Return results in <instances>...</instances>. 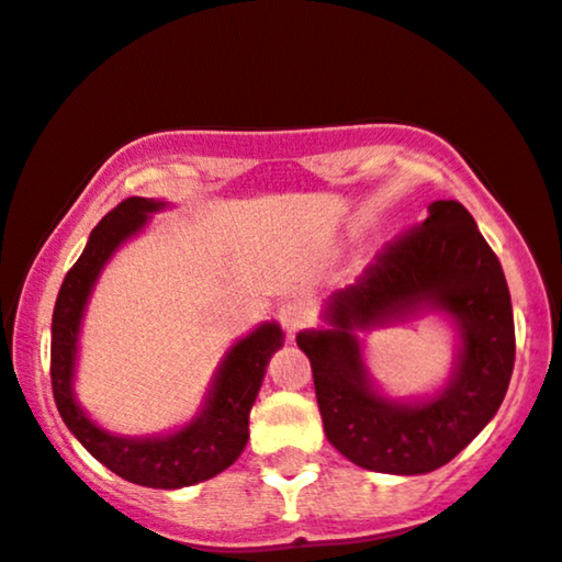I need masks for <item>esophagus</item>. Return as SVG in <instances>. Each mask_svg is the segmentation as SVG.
Listing matches in <instances>:
<instances>
[{"label":"esophagus","instance_id":"1","mask_svg":"<svg viewBox=\"0 0 562 562\" xmlns=\"http://www.w3.org/2000/svg\"><path fill=\"white\" fill-rule=\"evenodd\" d=\"M306 319L308 314L301 303H285V306L280 308V324L288 337H295V333H301V329L306 327Z\"/></svg>","mask_w":562,"mask_h":562}]
</instances>
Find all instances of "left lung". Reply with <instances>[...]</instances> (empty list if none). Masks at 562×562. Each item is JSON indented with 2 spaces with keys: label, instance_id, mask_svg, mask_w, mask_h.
<instances>
[{
  "label": "left lung",
  "instance_id": "obj_1",
  "mask_svg": "<svg viewBox=\"0 0 562 562\" xmlns=\"http://www.w3.org/2000/svg\"><path fill=\"white\" fill-rule=\"evenodd\" d=\"M429 307L462 333L449 387L424 404H395L370 387L356 328ZM329 329L301 333L324 435L348 461L380 474H429L450 463L497 414L516 361L510 290L474 216L435 201L429 216L376 254L353 285L329 299Z\"/></svg>",
  "mask_w": 562,
  "mask_h": 562
}]
</instances>
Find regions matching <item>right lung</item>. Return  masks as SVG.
Wrapping results in <instances>:
<instances>
[{"mask_svg":"<svg viewBox=\"0 0 562 562\" xmlns=\"http://www.w3.org/2000/svg\"><path fill=\"white\" fill-rule=\"evenodd\" d=\"M161 201L125 199L93 227L80 259L72 263L59 288L52 316V392L59 416L78 442L123 476L125 482L154 486V490H180L206 482L238 461L248 442V414L259 395L269 358L282 346V329L261 324L251 335L229 348L216 371L206 405L188 427L165 437H117L97 427L83 414L72 395V369H76L78 329L93 282L120 243L146 225L148 214L159 212Z\"/></svg>","mask_w":562,"mask_h":562,"instance_id":"1","label":"right lung"}]
</instances>
